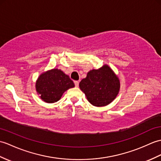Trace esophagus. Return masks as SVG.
I'll return each mask as SVG.
<instances>
[{
	"mask_svg": "<svg viewBox=\"0 0 161 161\" xmlns=\"http://www.w3.org/2000/svg\"><path fill=\"white\" fill-rule=\"evenodd\" d=\"M74 83H75V85L76 87L79 86V81H75Z\"/></svg>",
	"mask_w": 161,
	"mask_h": 161,
	"instance_id": "esophagus-1",
	"label": "esophagus"
}]
</instances>
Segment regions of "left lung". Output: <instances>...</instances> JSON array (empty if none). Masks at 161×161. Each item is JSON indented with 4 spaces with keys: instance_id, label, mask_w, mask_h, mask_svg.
<instances>
[{
    "instance_id": "1",
    "label": "left lung",
    "mask_w": 161,
    "mask_h": 161,
    "mask_svg": "<svg viewBox=\"0 0 161 161\" xmlns=\"http://www.w3.org/2000/svg\"><path fill=\"white\" fill-rule=\"evenodd\" d=\"M120 84L109 66L104 65L99 69L89 71L80 83V88L92 105L104 106L111 103L117 97Z\"/></svg>"
}]
</instances>
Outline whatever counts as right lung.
I'll list each match as a JSON object with an SVG mask.
<instances>
[{
    "mask_svg": "<svg viewBox=\"0 0 161 161\" xmlns=\"http://www.w3.org/2000/svg\"><path fill=\"white\" fill-rule=\"evenodd\" d=\"M74 86L70 77L61 70L56 69L41 75L36 84V91L41 99L47 103L58 102L64 92Z\"/></svg>",
    "mask_w": 161,
    "mask_h": 161,
    "instance_id": "right-lung-1",
    "label": "right lung"
}]
</instances>
